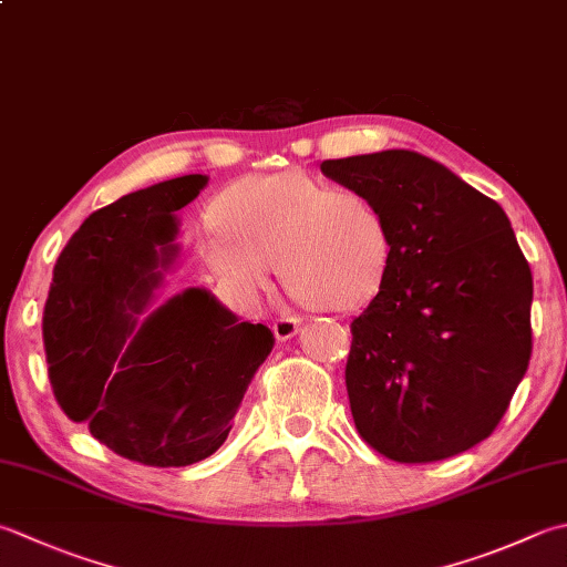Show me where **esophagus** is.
Masks as SVG:
<instances>
[{
  "instance_id": "esophagus-1",
  "label": "esophagus",
  "mask_w": 567,
  "mask_h": 567,
  "mask_svg": "<svg viewBox=\"0 0 567 567\" xmlns=\"http://www.w3.org/2000/svg\"><path fill=\"white\" fill-rule=\"evenodd\" d=\"M299 324H302V319H299V317H290V315L277 317L272 321V334H275L277 341H287V339H292L297 334Z\"/></svg>"
}]
</instances>
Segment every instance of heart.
I'll return each mask as SVG.
<instances>
[{"mask_svg":"<svg viewBox=\"0 0 567 567\" xmlns=\"http://www.w3.org/2000/svg\"><path fill=\"white\" fill-rule=\"evenodd\" d=\"M202 238L208 268L243 302L282 285L309 307L347 312L371 299L391 258V236L369 196L305 172L246 176L214 204Z\"/></svg>","mask_w":567,"mask_h":567,"instance_id":"heart-1","label":"heart"}]
</instances>
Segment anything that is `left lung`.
Segmentation results:
<instances>
[{
  "mask_svg": "<svg viewBox=\"0 0 567 567\" xmlns=\"http://www.w3.org/2000/svg\"><path fill=\"white\" fill-rule=\"evenodd\" d=\"M391 236L381 290L351 321L347 391L365 445L401 464L447 460L502 423L530 361L534 277L494 198L423 154L327 159Z\"/></svg>",
  "mask_w": 567,
  "mask_h": 567,
  "instance_id": "1",
  "label": "left lung"
}]
</instances>
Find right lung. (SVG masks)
Here are the masks:
<instances>
[{"label":"right lung","instance_id":"1","mask_svg":"<svg viewBox=\"0 0 567 567\" xmlns=\"http://www.w3.org/2000/svg\"><path fill=\"white\" fill-rule=\"evenodd\" d=\"M204 174L117 198L83 220L53 268L43 351L55 403L120 457L186 467L224 445L272 331L186 290L137 327L176 248L174 210ZM159 245L162 254L156 252Z\"/></svg>","mask_w":567,"mask_h":567}]
</instances>
